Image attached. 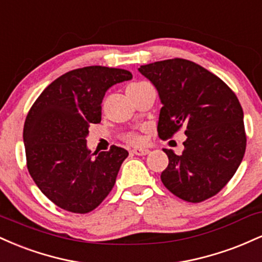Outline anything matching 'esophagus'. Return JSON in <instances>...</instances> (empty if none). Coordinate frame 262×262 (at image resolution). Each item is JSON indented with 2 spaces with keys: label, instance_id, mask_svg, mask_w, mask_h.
<instances>
[{
  "label": "esophagus",
  "instance_id": "esophagus-1",
  "mask_svg": "<svg viewBox=\"0 0 262 262\" xmlns=\"http://www.w3.org/2000/svg\"><path fill=\"white\" fill-rule=\"evenodd\" d=\"M132 152H133L134 155H146L149 154L150 150L148 148H134L132 150Z\"/></svg>",
  "mask_w": 262,
  "mask_h": 262
}]
</instances>
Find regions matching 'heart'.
Masks as SVG:
<instances>
[{"mask_svg": "<svg viewBox=\"0 0 262 262\" xmlns=\"http://www.w3.org/2000/svg\"><path fill=\"white\" fill-rule=\"evenodd\" d=\"M128 140L130 141V143L137 144V143H140V141H141V137L139 134H130V135H128Z\"/></svg>", "mask_w": 262, "mask_h": 262, "instance_id": "1", "label": "heart"}]
</instances>
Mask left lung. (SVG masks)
I'll return each mask as SVG.
<instances>
[{
    "instance_id": "8db88e82",
    "label": "left lung",
    "mask_w": 262,
    "mask_h": 262,
    "mask_svg": "<svg viewBox=\"0 0 262 262\" xmlns=\"http://www.w3.org/2000/svg\"><path fill=\"white\" fill-rule=\"evenodd\" d=\"M138 70L155 86L162 103L159 137L169 139L186 128L181 155L164 149L169 165L161 172L162 183L187 202L213 197L229 182L245 154L244 113L235 93L189 60H162Z\"/></svg>"
}]
</instances>
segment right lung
Segmentation results:
<instances>
[{"instance_id":"1","label":"right lung","mask_w":262,"mask_h":262,"mask_svg":"<svg viewBox=\"0 0 262 262\" xmlns=\"http://www.w3.org/2000/svg\"><path fill=\"white\" fill-rule=\"evenodd\" d=\"M123 69L86 66L54 80L28 112L23 141L27 167L53 203L73 213L91 212L112 191L128 151L112 145L92 154L86 137L101 122L107 90L132 79Z\"/></svg>"}]
</instances>
